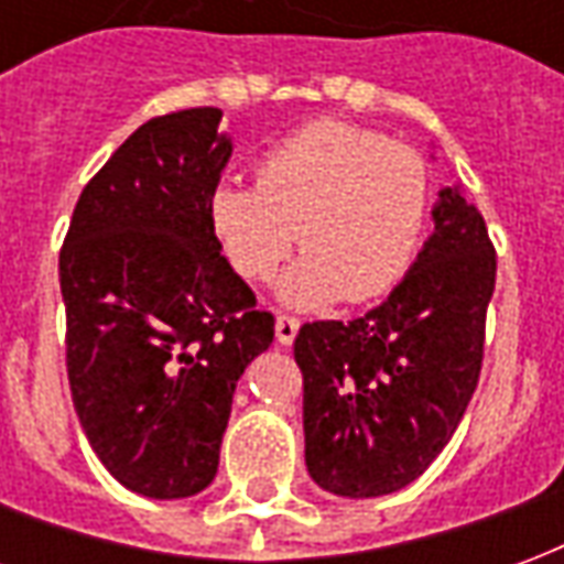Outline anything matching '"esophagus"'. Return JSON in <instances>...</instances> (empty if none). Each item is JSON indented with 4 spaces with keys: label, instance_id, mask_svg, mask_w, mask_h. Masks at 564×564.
Returning <instances> with one entry per match:
<instances>
[{
    "label": "esophagus",
    "instance_id": "1",
    "mask_svg": "<svg viewBox=\"0 0 564 564\" xmlns=\"http://www.w3.org/2000/svg\"><path fill=\"white\" fill-rule=\"evenodd\" d=\"M299 319L290 317V314H281V317L274 319V335H278V344L281 347H290L295 341V332H299Z\"/></svg>",
    "mask_w": 564,
    "mask_h": 564
}]
</instances>
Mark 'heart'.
Segmentation results:
<instances>
[{"label":"heart","mask_w":564,"mask_h":564,"mask_svg":"<svg viewBox=\"0 0 564 564\" xmlns=\"http://www.w3.org/2000/svg\"><path fill=\"white\" fill-rule=\"evenodd\" d=\"M432 210L423 153L378 129L317 120L265 150L257 184L210 193V229L245 281H271L305 250L281 286L283 302L359 305L390 293L414 265Z\"/></svg>","instance_id":"b5f03b06"}]
</instances>
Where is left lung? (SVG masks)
I'll return each mask as SVG.
<instances>
[{"label": "left lung", "instance_id": "obj_1", "mask_svg": "<svg viewBox=\"0 0 564 564\" xmlns=\"http://www.w3.org/2000/svg\"><path fill=\"white\" fill-rule=\"evenodd\" d=\"M432 217L435 232L387 302L295 335L305 465L335 496H390L414 484L477 390L496 247L459 186L441 189Z\"/></svg>", "mask_w": 564, "mask_h": 564}]
</instances>
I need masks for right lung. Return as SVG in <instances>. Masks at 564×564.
I'll return each mask as SVG.
<instances>
[{
    "mask_svg": "<svg viewBox=\"0 0 564 564\" xmlns=\"http://www.w3.org/2000/svg\"><path fill=\"white\" fill-rule=\"evenodd\" d=\"M220 120L186 108L135 129L84 186L59 250L72 402L105 468L148 498L214 480L235 383L274 338L210 229L232 156Z\"/></svg>",
    "mask_w": 564,
    "mask_h": 564,
    "instance_id": "obj_1",
    "label": "right lung"
}]
</instances>
